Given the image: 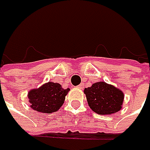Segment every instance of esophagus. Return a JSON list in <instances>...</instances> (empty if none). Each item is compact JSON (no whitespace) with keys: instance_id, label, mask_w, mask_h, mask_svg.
<instances>
[{"instance_id":"obj_1","label":"esophagus","mask_w":150,"mask_h":150,"mask_svg":"<svg viewBox=\"0 0 150 150\" xmlns=\"http://www.w3.org/2000/svg\"><path fill=\"white\" fill-rule=\"evenodd\" d=\"M83 87H84V84H80L77 86V88H79V89H83Z\"/></svg>"}]
</instances>
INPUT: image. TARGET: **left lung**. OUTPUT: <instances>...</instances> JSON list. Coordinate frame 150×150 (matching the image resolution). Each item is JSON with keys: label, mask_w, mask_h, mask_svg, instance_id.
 <instances>
[{"label": "left lung", "mask_w": 150, "mask_h": 150, "mask_svg": "<svg viewBox=\"0 0 150 150\" xmlns=\"http://www.w3.org/2000/svg\"><path fill=\"white\" fill-rule=\"evenodd\" d=\"M88 106L100 115H111L122 109L124 93L113 85L104 81L93 83L91 86L84 89Z\"/></svg>", "instance_id": "8db88e82"}]
</instances>
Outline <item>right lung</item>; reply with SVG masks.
<instances>
[{"instance_id":"right-lung-1","label":"right lung","mask_w":150,"mask_h":150,"mask_svg":"<svg viewBox=\"0 0 150 150\" xmlns=\"http://www.w3.org/2000/svg\"><path fill=\"white\" fill-rule=\"evenodd\" d=\"M70 88H63L59 83L49 81L38 88L28 92L30 107L39 112L53 113L57 111L64 104Z\"/></svg>"}]
</instances>
